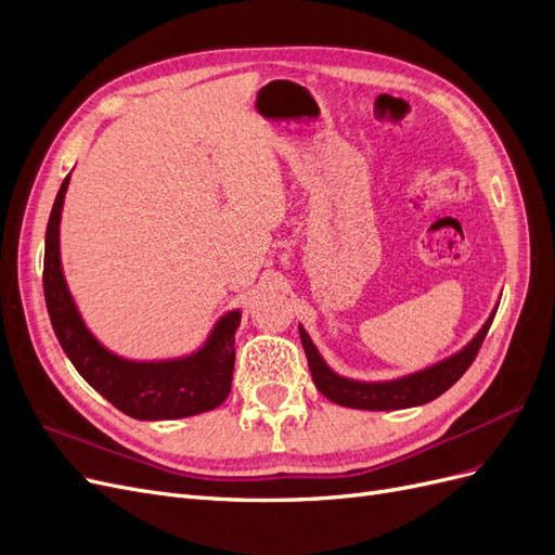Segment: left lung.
<instances>
[{
	"mask_svg": "<svg viewBox=\"0 0 555 555\" xmlns=\"http://www.w3.org/2000/svg\"><path fill=\"white\" fill-rule=\"evenodd\" d=\"M495 312L498 308L489 314V319H486L475 338L469 340L461 351H456V354H451L435 365H428L424 371H416L396 379H384V382H361V379H351V377L333 373L326 365V361L322 359V354H319L314 343L310 340L306 328L298 326V331H300V343H304L306 357H308L312 382L319 391H322L328 400L338 402L343 408L389 412V410L426 405V402L442 396L449 386L456 384L467 367L473 365L486 333H489L493 324Z\"/></svg>",
	"mask_w": 555,
	"mask_h": 555,
	"instance_id": "1",
	"label": "left lung"
}]
</instances>
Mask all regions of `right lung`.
I'll return each mask as SVG.
<instances>
[{"label":"right lung","mask_w":555,"mask_h":555,"mask_svg":"<svg viewBox=\"0 0 555 555\" xmlns=\"http://www.w3.org/2000/svg\"><path fill=\"white\" fill-rule=\"evenodd\" d=\"M66 176L55 196L46 229L43 255V296L50 324L57 340L80 377L102 393L120 412L141 422L184 418L222 405L231 391L233 361H236V328L241 310L220 317L208 340L188 357L166 361H131L113 354L99 343L74 304L66 287L60 259V220L64 194L69 188Z\"/></svg>","instance_id":"1"}]
</instances>
